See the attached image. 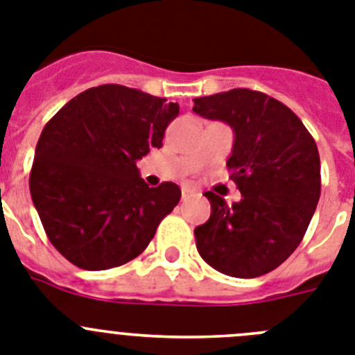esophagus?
<instances>
[{
	"mask_svg": "<svg viewBox=\"0 0 355 355\" xmlns=\"http://www.w3.org/2000/svg\"><path fill=\"white\" fill-rule=\"evenodd\" d=\"M192 196H193L192 190H190V188H187V187H183V190H181V197H183V200H187L188 197H192Z\"/></svg>",
	"mask_w": 355,
	"mask_h": 355,
	"instance_id": "esophagus-1",
	"label": "esophagus"
}]
</instances>
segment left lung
Returning a JSON list of instances; mask_svg holds the SVG:
<instances>
[{"label": "left lung", "instance_id": "obj_1", "mask_svg": "<svg viewBox=\"0 0 355 355\" xmlns=\"http://www.w3.org/2000/svg\"><path fill=\"white\" fill-rule=\"evenodd\" d=\"M193 103L200 117L233 128L227 167L241 192L231 206L205 193L211 216L193 231L197 250L231 277L268 274L299 247L318 205V147L286 105L258 90L233 89Z\"/></svg>", "mask_w": 355, "mask_h": 355}]
</instances>
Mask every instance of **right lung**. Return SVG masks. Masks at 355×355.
I'll return each instance as SVG.
<instances>
[{
  "label": "right lung",
  "mask_w": 355,
  "mask_h": 355,
  "mask_svg": "<svg viewBox=\"0 0 355 355\" xmlns=\"http://www.w3.org/2000/svg\"><path fill=\"white\" fill-rule=\"evenodd\" d=\"M124 85H99L72 97L44 126L30 172V193L58 252L83 270H106L146 250L159 222L180 202L165 181L149 188L137 159L163 146L180 114Z\"/></svg>",
  "instance_id": "add662e5"
}]
</instances>
